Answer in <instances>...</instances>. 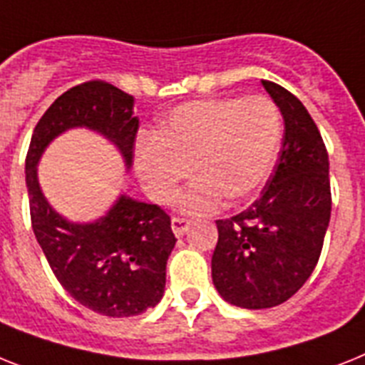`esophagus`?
<instances>
[{"label": "esophagus", "instance_id": "1", "mask_svg": "<svg viewBox=\"0 0 365 365\" xmlns=\"http://www.w3.org/2000/svg\"><path fill=\"white\" fill-rule=\"evenodd\" d=\"M171 230H173V233H175L177 237H182V235L190 230V220L173 216V218H171Z\"/></svg>", "mask_w": 365, "mask_h": 365}]
</instances>
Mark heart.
Here are the masks:
<instances>
[{"label": "heart", "instance_id": "heart-1", "mask_svg": "<svg viewBox=\"0 0 365 365\" xmlns=\"http://www.w3.org/2000/svg\"><path fill=\"white\" fill-rule=\"evenodd\" d=\"M282 138V117L263 95L207 98L175 108L155 138L135 147V170L149 195L170 203L194 168L197 179L177 201L186 215L250 200L269 177Z\"/></svg>", "mask_w": 365, "mask_h": 365}]
</instances>
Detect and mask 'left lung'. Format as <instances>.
<instances>
[{
    "label": "left lung",
    "instance_id": "left-lung-1",
    "mask_svg": "<svg viewBox=\"0 0 365 365\" xmlns=\"http://www.w3.org/2000/svg\"><path fill=\"white\" fill-rule=\"evenodd\" d=\"M284 115V143L261 197L230 220H216L212 282L225 302L274 308L306 284L327 235L332 194L328 153L304 104L261 81Z\"/></svg>",
    "mask_w": 365,
    "mask_h": 365
}]
</instances>
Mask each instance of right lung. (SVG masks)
I'll use <instances>...</instances> for the list:
<instances>
[{"instance_id":"1","label":"right lung","mask_w":365,"mask_h":365,"mask_svg":"<svg viewBox=\"0 0 365 365\" xmlns=\"http://www.w3.org/2000/svg\"><path fill=\"white\" fill-rule=\"evenodd\" d=\"M132 108L134 96L108 81L72 87L41 117L26 156L33 233L50 269L74 300L108 317L140 315L164 297L165 264L177 242L170 216L158 205L121 195L95 222H68L42 194L37 164L50 141L83 126L108 138L130 170L140 126Z\"/></svg>"}]
</instances>
